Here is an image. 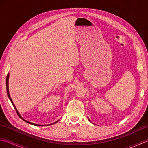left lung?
Returning <instances> with one entry per match:
<instances>
[{"instance_id": "1", "label": "left lung", "mask_w": 148, "mask_h": 148, "mask_svg": "<svg viewBox=\"0 0 148 148\" xmlns=\"http://www.w3.org/2000/svg\"><path fill=\"white\" fill-rule=\"evenodd\" d=\"M89 120H90V119H89Z\"/></svg>"}]
</instances>
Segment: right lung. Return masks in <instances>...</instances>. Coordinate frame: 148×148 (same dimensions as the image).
Returning a JSON list of instances; mask_svg holds the SVG:
<instances>
[{
  "mask_svg": "<svg viewBox=\"0 0 148 148\" xmlns=\"http://www.w3.org/2000/svg\"><path fill=\"white\" fill-rule=\"evenodd\" d=\"M9 74L8 73V75H7V77H6V90H7V94H8V97H9V100H11V103H12V106H13V107L14 108V109H15V110H16V113H17V114L18 115L19 117H20L21 119H23V121H25V122L28 123H30V124H31V125H35V126H42V125H40L35 124V123H31V122L28 121H27V120H25L24 119L22 118V117H21V116H20V113L18 112V110H17L16 109V107H15L14 104L13 103V102H12V99H11V98L10 95H9V85H8V83H9ZM58 121H58H56V122H55V123H51V124L49 125H53V124H55V123H57ZM42 126H44V125H42Z\"/></svg>",
  "mask_w": 148,
  "mask_h": 148,
  "instance_id": "add662e5",
  "label": "right lung"
}]
</instances>
